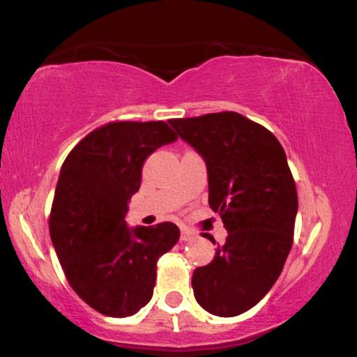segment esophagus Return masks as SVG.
<instances>
[{
  "label": "esophagus",
  "instance_id": "34e87169",
  "mask_svg": "<svg viewBox=\"0 0 357 357\" xmlns=\"http://www.w3.org/2000/svg\"><path fill=\"white\" fill-rule=\"evenodd\" d=\"M193 234L192 231H188V229H182V233H180V241H190V239H193Z\"/></svg>",
  "mask_w": 357,
  "mask_h": 357
}]
</instances>
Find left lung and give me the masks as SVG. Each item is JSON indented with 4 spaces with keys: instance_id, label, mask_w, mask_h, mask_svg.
Instances as JSON below:
<instances>
[{
    "instance_id": "left-lung-1",
    "label": "left lung",
    "mask_w": 357,
    "mask_h": 357,
    "mask_svg": "<svg viewBox=\"0 0 357 357\" xmlns=\"http://www.w3.org/2000/svg\"><path fill=\"white\" fill-rule=\"evenodd\" d=\"M169 123L205 160L208 203L228 231L215 259L193 272V294L211 314L236 317L266 297L294 243L298 197L285 151L234 111Z\"/></svg>"
}]
</instances>
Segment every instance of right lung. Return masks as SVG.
I'll use <instances>...</instances> for the list:
<instances>
[{
    "instance_id": "right-lung-1",
    "label": "right lung",
    "mask_w": 357,
    "mask_h": 357,
    "mask_svg": "<svg viewBox=\"0 0 357 357\" xmlns=\"http://www.w3.org/2000/svg\"><path fill=\"white\" fill-rule=\"evenodd\" d=\"M174 141L164 121L108 123L83 137L60 169L50 239L72 289L106 317H131L149 303L157 261L180 238L169 221L136 228L124 221L144 160Z\"/></svg>"
}]
</instances>
